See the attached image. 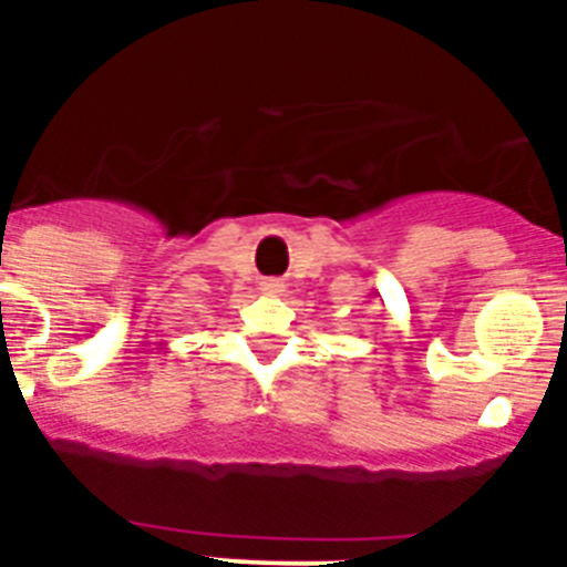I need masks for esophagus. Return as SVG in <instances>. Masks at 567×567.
<instances>
[{
    "label": "esophagus",
    "instance_id": "esophagus-1",
    "mask_svg": "<svg viewBox=\"0 0 567 567\" xmlns=\"http://www.w3.org/2000/svg\"><path fill=\"white\" fill-rule=\"evenodd\" d=\"M260 289H264V292H269V295H275V292H280V284H278V280H264V284H260Z\"/></svg>",
    "mask_w": 567,
    "mask_h": 567
}]
</instances>
